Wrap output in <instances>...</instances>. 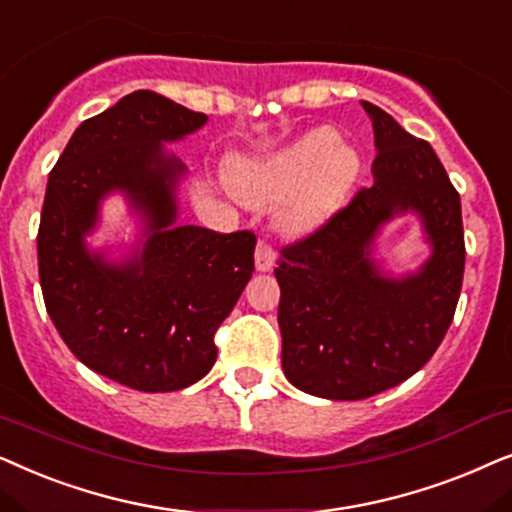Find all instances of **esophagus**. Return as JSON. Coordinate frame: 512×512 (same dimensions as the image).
<instances>
[{
  "mask_svg": "<svg viewBox=\"0 0 512 512\" xmlns=\"http://www.w3.org/2000/svg\"><path fill=\"white\" fill-rule=\"evenodd\" d=\"M276 264V250L271 248L267 241H260L255 248V269L257 271H271Z\"/></svg>",
  "mask_w": 512,
  "mask_h": 512,
  "instance_id": "obj_1",
  "label": "esophagus"
}]
</instances>
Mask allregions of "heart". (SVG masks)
I'll return each instance as SVG.
<instances>
[{
    "label": "heart",
    "mask_w": 512,
    "mask_h": 512,
    "mask_svg": "<svg viewBox=\"0 0 512 512\" xmlns=\"http://www.w3.org/2000/svg\"><path fill=\"white\" fill-rule=\"evenodd\" d=\"M360 173V149L344 142L337 128L320 126L278 152L238 163L231 187L250 206L288 199L278 213V224L290 234H309L344 206Z\"/></svg>",
    "instance_id": "b5f03b06"
}]
</instances>
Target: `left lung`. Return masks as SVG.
<instances>
[{
	"label": "left lung",
	"mask_w": 512,
	"mask_h": 512,
	"mask_svg": "<svg viewBox=\"0 0 512 512\" xmlns=\"http://www.w3.org/2000/svg\"><path fill=\"white\" fill-rule=\"evenodd\" d=\"M360 105L377 147L372 187L283 248L274 269L285 377L327 400L370 398L417 374L449 330L466 262L461 199L433 147L381 107ZM407 212L420 217L432 255L395 277L378 267L373 248L380 229Z\"/></svg>",
	"instance_id": "1"
}]
</instances>
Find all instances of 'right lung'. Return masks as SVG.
Returning a JSON list of instances; mask_svg holds the SVG:
<instances>
[{
  "mask_svg": "<svg viewBox=\"0 0 512 512\" xmlns=\"http://www.w3.org/2000/svg\"><path fill=\"white\" fill-rule=\"evenodd\" d=\"M208 117L135 91L86 119L51 170L37 234L46 311L74 356L145 393L180 391L215 365V330L255 271L250 231L180 224L187 166L166 152ZM121 193L143 224L121 261L93 251L101 201Z\"/></svg>",
  "mask_w": 512,
  "mask_h": 512,
  "instance_id": "right-lung-1",
  "label": "right lung"
}]
</instances>
